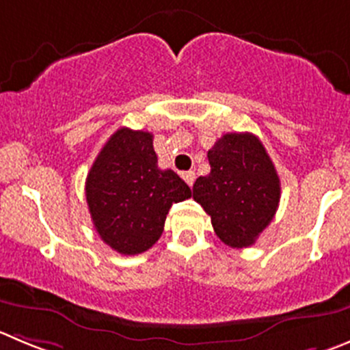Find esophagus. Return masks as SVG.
I'll list each match as a JSON object with an SVG mask.
<instances>
[{"instance_id":"1","label":"esophagus","mask_w":350,"mask_h":350,"mask_svg":"<svg viewBox=\"0 0 350 350\" xmlns=\"http://www.w3.org/2000/svg\"><path fill=\"white\" fill-rule=\"evenodd\" d=\"M182 178H184L185 184H187L189 187H192V185H194V180H196V173L194 172H184L182 173Z\"/></svg>"}]
</instances>
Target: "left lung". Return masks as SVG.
<instances>
[{
    "label": "left lung",
    "mask_w": 350,
    "mask_h": 350,
    "mask_svg": "<svg viewBox=\"0 0 350 350\" xmlns=\"http://www.w3.org/2000/svg\"><path fill=\"white\" fill-rule=\"evenodd\" d=\"M211 172L199 177L192 198L211 216L215 234L230 247H249L271 223L280 178L256 135L225 134L208 151Z\"/></svg>",
    "instance_id": "obj_1"
}]
</instances>
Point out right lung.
<instances>
[{
  "mask_svg": "<svg viewBox=\"0 0 350 350\" xmlns=\"http://www.w3.org/2000/svg\"><path fill=\"white\" fill-rule=\"evenodd\" d=\"M192 196L173 170L158 168L152 134L122 127L108 139L85 180V199L101 241L125 256L158 242L173 202Z\"/></svg>",
  "mask_w": 350,
  "mask_h": 350,
  "instance_id": "obj_1",
  "label": "right lung"
}]
</instances>
